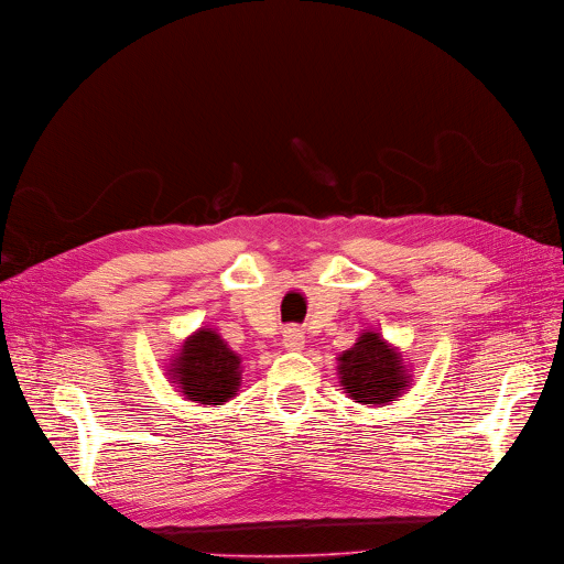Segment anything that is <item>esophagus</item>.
<instances>
[{"label": "esophagus", "mask_w": 564, "mask_h": 564, "mask_svg": "<svg viewBox=\"0 0 564 564\" xmlns=\"http://www.w3.org/2000/svg\"><path fill=\"white\" fill-rule=\"evenodd\" d=\"M283 346L288 350H302L304 348V332L300 327H288L283 332Z\"/></svg>", "instance_id": "34e87169"}]
</instances>
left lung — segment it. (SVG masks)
<instances>
[{"instance_id":"8db88e82","label":"left lung","mask_w":564,"mask_h":564,"mask_svg":"<svg viewBox=\"0 0 564 564\" xmlns=\"http://www.w3.org/2000/svg\"><path fill=\"white\" fill-rule=\"evenodd\" d=\"M341 386L362 404H386L400 398L409 386L398 350L390 348L377 332H362L358 344L339 358Z\"/></svg>"}]
</instances>
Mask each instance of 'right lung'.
<instances>
[{
    "instance_id": "obj_1",
    "label": "right lung",
    "mask_w": 564,
    "mask_h": 564,
    "mask_svg": "<svg viewBox=\"0 0 564 564\" xmlns=\"http://www.w3.org/2000/svg\"><path fill=\"white\" fill-rule=\"evenodd\" d=\"M176 381L185 398L199 404H220L235 398L241 383L239 356L214 329H199L187 337L183 352L174 360Z\"/></svg>"
}]
</instances>
